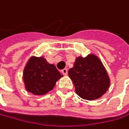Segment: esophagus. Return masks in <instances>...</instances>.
<instances>
[{
  "instance_id": "esophagus-1",
  "label": "esophagus",
  "mask_w": 129,
  "mask_h": 129,
  "mask_svg": "<svg viewBox=\"0 0 129 129\" xmlns=\"http://www.w3.org/2000/svg\"><path fill=\"white\" fill-rule=\"evenodd\" d=\"M61 72H62V73L64 76H67V75L68 74V70H67V69H63Z\"/></svg>"
}]
</instances>
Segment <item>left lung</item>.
Returning a JSON list of instances; mask_svg holds the SVG:
<instances>
[{
  "label": "left lung",
  "mask_w": 129,
  "mask_h": 129,
  "mask_svg": "<svg viewBox=\"0 0 129 129\" xmlns=\"http://www.w3.org/2000/svg\"><path fill=\"white\" fill-rule=\"evenodd\" d=\"M68 74L74 84L76 94L85 100L100 98L107 92L110 85L102 62L94 54L77 57Z\"/></svg>",
  "instance_id": "1"
}]
</instances>
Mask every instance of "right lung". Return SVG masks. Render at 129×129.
<instances>
[{
  "label": "right lung",
  "mask_w": 129,
  "mask_h": 129,
  "mask_svg": "<svg viewBox=\"0 0 129 129\" xmlns=\"http://www.w3.org/2000/svg\"><path fill=\"white\" fill-rule=\"evenodd\" d=\"M62 77L53 64L41 56H31L23 71V81L27 91L35 95H44L51 91Z\"/></svg>",
  "instance_id": "add662e5"
}]
</instances>
